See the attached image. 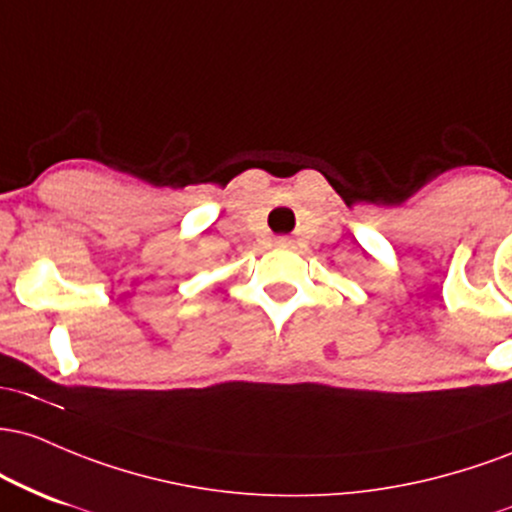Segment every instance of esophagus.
Masks as SVG:
<instances>
[{"label":"esophagus","instance_id":"34e87169","mask_svg":"<svg viewBox=\"0 0 512 512\" xmlns=\"http://www.w3.org/2000/svg\"><path fill=\"white\" fill-rule=\"evenodd\" d=\"M275 246H278V249H290L292 241L287 237H278V239H275Z\"/></svg>","mask_w":512,"mask_h":512}]
</instances>
